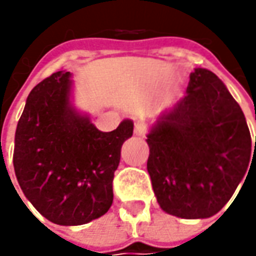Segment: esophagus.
I'll use <instances>...</instances> for the list:
<instances>
[{
  "label": "esophagus",
  "instance_id": "34e87169",
  "mask_svg": "<svg viewBox=\"0 0 256 256\" xmlns=\"http://www.w3.org/2000/svg\"><path fill=\"white\" fill-rule=\"evenodd\" d=\"M134 134L136 136H145L146 135V125L141 121L135 122V128H134Z\"/></svg>",
  "mask_w": 256,
  "mask_h": 256
}]
</instances>
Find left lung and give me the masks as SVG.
<instances>
[{"mask_svg":"<svg viewBox=\"0 0 256 256\" xmlns=\"http://www.w3.org/2000/svg\"><path fill=\"white\" fill-rule=\"evenodd\" d=\"M146 142V170L156 201L166 214L185 220L221 211L256 150L241 106L205 68L191 72L186 95L158 116Z\"/></svg>","mask_w":256,"mask_h":256,"instance_id":"left-lung-1","label":"left lung"}]
</instances>
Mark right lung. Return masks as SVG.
I'll return each instance as SVG.
<instances>
[{
  "label": "right lung",
  "mask_w": 256,
  "mask_h": 256,
  "mask_svg": "<svg viewBox=\"0 0 256 256\" xmlns=\"http://www.w3.org/2000/svg\"><path fill=\"white\" fill-rule=\"evenodd\" d=\"M71 72L58 71L35 85L16 125L15 176L26 200L48 221L82 225L106 214L121 146L132 136L124 120L100 131L71 102Z\"/></svg>",
  "instance_id": "right-lung-1"
}]
</instances>
